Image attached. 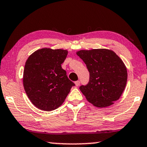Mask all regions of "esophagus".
Segmentation results:
<instances>
[{
	"label": "esophagus",
	"mask_w": 147,
	"mask_h": 147,
	"mask_svg": "<svg viewBox=\"0 0 147 147\" xmlns=\"http://www.w3.org/2000/svg\"><path fill=\"white\" fill-rule=\"evenodd\" d=\"M80 81H76V82H75V85H76V87H78L79 86H80Z\"/></svg>",
	"instance_id": "34e87169"
}]
</instances>
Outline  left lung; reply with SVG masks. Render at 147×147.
Here are the masks:
<instances>
[{
  "label": "left lung",
  "instance_id": "8db88e82",
  "mask_svg": "<svg viewBox=\"0 0 147 147\" xmlns=\"http://www.w3.org/2000/svg\"><path fill=\"white\" fill-rule=\"evenodd\" d=\"M89 72V82L80 89L86 99L97 107L113 105L120 98L127 81L125 63L113 50L92 49L78 51Z\"/></svg>",
  "mask_w": 147,
  "mask_h": 147
}]
</instances>
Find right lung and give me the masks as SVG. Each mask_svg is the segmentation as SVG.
<instances>
[{
  "label": "right lung",
  "mask_w": 147,
  "mask_h": 147,
  "mask_svg": "<svg viewBox=\"0 0 147 147\" xmlns=\"http://www.w3.org/2000/svg\"><path fill=\"white\" fill-rule=\"evenodd\" d=\"M67 50L42 48L27 59L23 73V86L28 97L35 107L50 111L64 102L75 86L61 68Z\"/></svg>",
  "instance_id": "obj_1"
}]
</instances>
